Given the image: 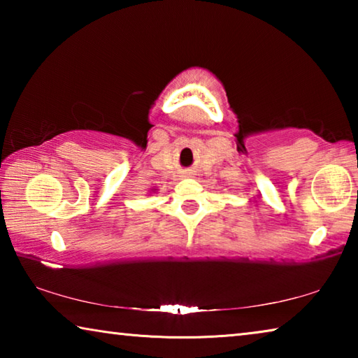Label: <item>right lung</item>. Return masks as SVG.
Returning a JSON list of instances; mask_svg holds the SVG:
<instances>
[{"label":"right lung","mask_w":358,"mask_h":358,"mask_svg":"<svg viewBox=\"0 0 358 358\" xmlns=\"http://www.w3.org/2000/svg\"><path fill=\"white\" fill-rule=\"evenodd\" d=\"M156 191H157V189H155V187H153V189H150V192H151V194H153V192H156Z\"/></svg>","instance_id":"obj_1"}]
</instances>
